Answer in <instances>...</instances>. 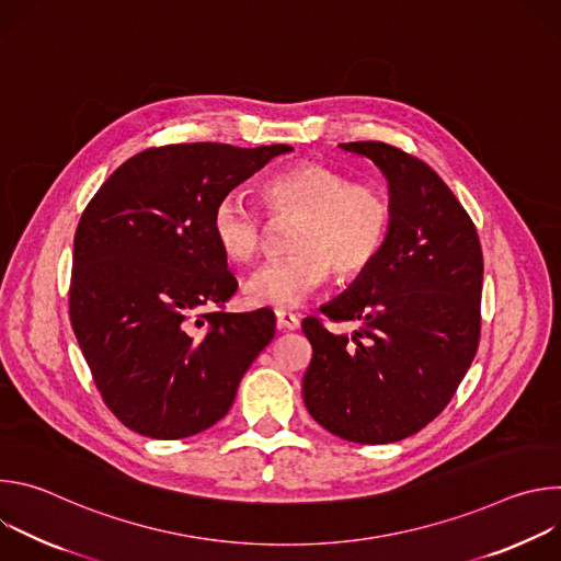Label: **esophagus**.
Instances as JSON below:
<instances>
[{
    "mask_svg": "<svg viewBox=\"0 0 561 561\" xmlns=\"http://www.w3.org/2000/svg\"><path fill=\"white\" fill-rule=\"evenodd\" d=\"M277 329L282 331H297L299 329V314L290 312V310H277Z\"/></svg>",
    "mask_w": 561,
    "mask_h": 561,
    "instance_id": "1",
    "label": "esophagus"
}]
</instances>
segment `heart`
Instances as JSON below:
<instances>
[{
    "label": "heart",
    "instance_id": "b5f03b06",
    "mask_svg": "<svg viewBox=\"0 0 561 561\" xmlns=\"http://www.w3.org/2000/svg\"><path fill=\"white\" fill-rule=\"evenodd\" d=\"M273 221H295L288 232V257L257 271L247 284L255 306L297 308L333 271L355 279L381 255L392 228V204L370 182L317 162L277 171L262 186ZM213 237L232 264L247 266L264 249L266 217L242 193L224 195L213 210Z\"/></svg>",
    "mask_w": 561,
    "mask_h": 561
}]
</instances>
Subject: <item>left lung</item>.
Listing matches in <instances>:
<instances>
[{
    "mask_svg": "<svg viewBox=\"0 0 561 561\" xmlns=\"http://www.w3.org/2000/svg\"><path fill=\"white\" fill-rule=\"evenodd\" d=\"M390 188L392 228L381 255L322 306L331 322H357L348 340L319 317L301 394L310 417L355 444L420 433L453 399L482 331L484 257L472 219L422 159L383 141H351Z\"/></svg>",
    "mask_w": 561,
    "mask_h": 561,
    "instance_id": "8db88e82",
    "label": "left lung"
}]
</instances>
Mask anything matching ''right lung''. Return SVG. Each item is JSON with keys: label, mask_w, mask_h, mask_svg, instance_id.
<instances>
[{"label": "right lung", "mask_w": 561, "mask_h": 561, "mask_svg": "<svg viewBox=\"0 0 561 561\" xmlns=\"http://www.w3.org/2000/svg\"><path fill=\"white\" fill-rule=\"evenodd\" d=\"M290 146H152L102 184L79 217L68 314L111 413L152 439L217 424L275 337L268 308L226 312L237 279L213 210Z\"/></svg>", "instance_id": "obj_1"}]
</instances>
